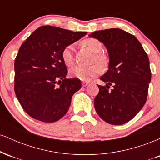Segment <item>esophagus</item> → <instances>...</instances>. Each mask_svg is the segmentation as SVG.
<instances>
[{
  "mask_svg": "<svg viewBox=\"0 0 160 160\" xmlns=\"http://www.w3.org/2000/svg\"><path fill=\"white\" fill-rule=\"evenodd\" d=\"M89 82H82V86H88L89 85Z\"/></svg>",
  "mask_w": 160,
  "mask_h": 160,
  "instance_id": "34e87169",
  "label": "esophagus"
}]
</instances>
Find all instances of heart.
I'll return each instance as SVG.
<instances>
[{
  "mask_svg": "<svg viewBox=\"0 0 160 160\" xmlns=\"http://www.w3.org/2000/svg\"><path fill=\"white\" fill-rule=\"evenodd\" d=\"M82 43L87 47L91 52L95 53V61L101 65H104L107 64V58L102 53H99L102 49V43L95 38H87L82 41ZM74 44H69L62 49V58L64 64L68 67H71L74 64ZM102 72V67L98 64H93L90 66H77L70 71V76L74 78L79 79L83 82H89L93 78L98 76Z\"/></svg>",
  "mask_w": 160,
  "mask_h": 160,
  "instance_id": "heart-1",
  "label": "heart"
}]
</instances>
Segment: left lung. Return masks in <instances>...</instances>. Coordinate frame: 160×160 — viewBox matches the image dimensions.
<instances>
[{"mask_svg":"<svg viewBox=\"0 0 160 160\" xmlns=\"http://www.w3.org/2000/svg\"><path fill=\"white\" fill-rule=\"evenodd\" d=\"M89 37L102 42L109 56L108 70L100 78L107 84L98 85L95 111L108 123H126L146 102L151 80L148 55L137 38L122 29L98 31ZM111 85L113 89L109 91Z\"/></svg>","mask_w":160,"mask_h":160,"instance_id":"8db88e82","label":"left lung"}]
</instances>
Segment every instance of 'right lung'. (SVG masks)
Here are the masks:
<instances>
[{"instance_id":"1","label":"right lung","mask_w":160,"mask_h":160,"mask_svg":"<svg viewBox=\"0 0 160 160\" xmlns=\"http://www.w3.org/2000/svg\"><path fill=\"white\" fill-rule=\"evenodd\" d=\"M86 34L46 25L38 28L20 47L14 63V89L24 111L32 118L53 122L68 111L81 82L65 78L68 70L62 51Z\"/></svg>"}]
</instances>
